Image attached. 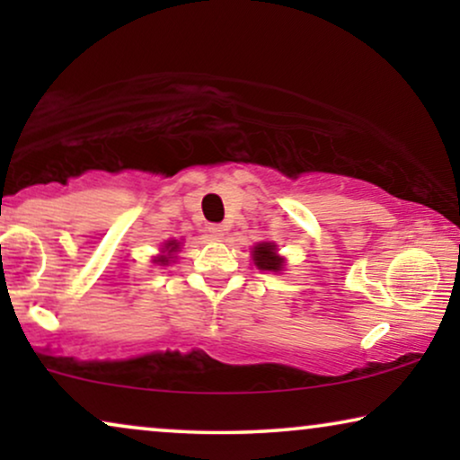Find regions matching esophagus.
Returning a JSON list of instances; mask_svg holds the SVG:
<instances>
[{"instance_id": "34e87169", "label": "esophagus", "mask_w": 460, "mask_h": 460, "mask_svg": "<svg viewBox=\"0 0 460 460\" xmlns=\"http://www.w3.org/2000/svg\"><path fill=\"white\" fill-rule=\"evenodd\" d=\"M209 234H211V238H216V241H219V238H224L226 228H224V226H219V224H211L209 226Z\"/></svg>"}]
</instances>
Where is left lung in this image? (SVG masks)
<instances>
[{"instance_id":"left-lung-1","label":"left lung","mask_w":460,"mask_h":460,"mask_svg":"<svg viewBox=\"0 0 460 460\" xmlns=\"http://www.w3.org/2000/svg\"><path fill=\"white\" fill-rule=\"evenodd\" d=\"M251 255H253L255 266L266 272H280L285 268V257L279 255L274 243H257Z\"/></svg>"}]
</instances>
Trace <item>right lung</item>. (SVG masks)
<instances>
[{
    "mask_svg": "<svg viewBox=\"0 0 460 460\" xmlns=\"http://www.w3.org/2000/svg\"><path fill=\"white\" fill-rule=\"evenodd\" d=\"M181 244L178 241H167L165 244H163V255L155 257L153 263H159V266H167L169 261L175 260V253H178Z\"/></svg>",
    "mask_w": 460,
    "mask_h": 460,
    "instance_id": "right-lung-1",
    "label": "right lung"
}]
</instances>
